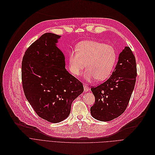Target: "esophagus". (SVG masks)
I'll list each match as a JSON object with an SVG mask.
<instances>
[{
  "mask_svg": "<svg viewBox=\"0 0 155 155\" xmlns=\"http://www.w3.org/2000/svg\"><path fill=\"white\" fill-rule=\"evenodd\" d=\"M90 90V87H88L86 84H84V92H87V91H89Z\"/></svg>",
  "mask_w": 155,
  "mask_h": 155,
  "instance_id": "obj_1",
  "label": "esophagus"
}]
</instances>
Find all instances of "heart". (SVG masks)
Instances as JSON below:
<instances>
[{
    "instance_id": "obj_1",
    "label": "heart",
    "mask_w": 155,
    "mask_h": 155,
    "mask_svg": "<svg viewBox=\"0 0 155 155\" xmlns=\"http://www.w3.org/2000/svg\"><path fill=\"white\" fill-rule=\"evenodd\" d=\"M77 51L69 56V70L78 76L85 68L84 77L90 81L94 79L101 81L107 79L113 71L117 60L115 48L98 41H84L77 45Z\"/></svg>"
}]
</instances>
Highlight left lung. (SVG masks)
<instances>
[{"instance_id":"obj_1","label":"left lung","mask_w":155,"mask_h":155,"mask_svg":"<svg viewBox=\"0 0 155 155\" xmlns=\"http://www.w3.org/2000/svg\"><path fill=\"white\" fill-rule=\"evenodd\" d=\"M137 77L136 58L129 47L120 54L112 74L104 83L91 87L94 104L91 114L97 120L107 122L122 115L127 107Z\"/></svg>"}]
</instances>
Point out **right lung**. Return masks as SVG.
I'll use <instances>...</instances> for the list:
<instances>
[{
  "label": "right lung",
  "instance_id": "1",
  "mask_svg": "<svg viewBox=\"0 0 155 155\" xmlns=\"http://www.w3.org/2000/svg\"><path fill=\"white\" fill-rule=\"evenodd\" d=\"M61 36L47 33L26 50L21 79L27 100L41 119L60 122L71 112L72 101L84 91L82 83L65 69V57L56 47Z\"/></svg>",
  "mask_w": 155,
  "mask_h": 155
}]
</instances>
